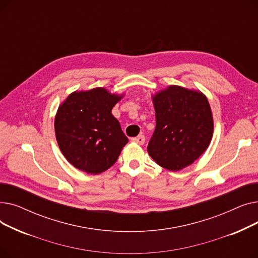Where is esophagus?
<instances>
[{
	"label": "esophagus",
	"mask_w": 258,
	"mask_h": 258,
	"mask_svg": "<svg viewBox=\"0 0 258 258\" xmlns=\"http://www.w3.org/2000/svg\"><path fill=\"white\" fill-rule=\"evenodd\" d=\"M132 141L135 142V143H137V144H140V145L144 144V143H145V137H144V135H139V136H137V137L132 138Z\"/></svg>",
	"instance_id": "34e87169"
}]
</instances>
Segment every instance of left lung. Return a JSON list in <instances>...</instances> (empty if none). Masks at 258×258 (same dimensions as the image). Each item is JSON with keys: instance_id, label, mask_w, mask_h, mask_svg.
<instances>
[{"instance_id": "8db88e82", "label": "left lung", "mask_w": 258, "mask_h": 258, "mask_svg": "<svg viewBox=\"0 0 258 258\" xmlns=\"http://www.w3.org/2000/svg\"><path fill=\"white\" fill-rule=\"evenodd\" d=\"M156 128L147 152L156 163L181 170L200 158L213 136V116L200 90L171 85L152 95Z\"/></svg>"}]
</instances>
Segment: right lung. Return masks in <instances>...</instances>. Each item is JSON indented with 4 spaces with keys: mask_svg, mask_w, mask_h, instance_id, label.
Here are the masks:
<instances>
[{
    "mask_svg": "<svg viewBox=\"0 0 258 258\" xmlns=\"http://www.w3.org/2000/svg\"><path fill=\"white\" fill-rule=\"evenodd\" d=\"M124 93L105 88L72 92L58 106L54 120L63 157L77 169L98 174L117 161L128 142L112 108Z\"/></svg>",
    "mask_w": 258,
    "mask_h": 258,
    "instance_id": "1",
    "label": "right lung"
}]
</instances>
